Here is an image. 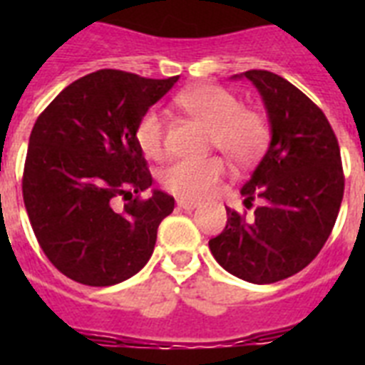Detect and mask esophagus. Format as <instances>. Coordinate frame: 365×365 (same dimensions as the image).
<instances>
[{"label":"esophagus","instance_id":"esophagus-1","mask_svg":"<svg viewBox=\"0 0 365 365\" xmlns=\"http://www.w3.org/2000/svg\"><path fill=\"white\" fill-rule=\"evenodd\" d=\"M178 206L183 208V210H195V208H199L200 202H195V200L187 199H178Z\"/></svg>","mask_w":365,"mask_h":365}]
</instances>
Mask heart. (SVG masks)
Returning <instances> with one entry per match:
<instances>
[{
  "mask_svg": "<svg viewBox=\"0 0 365 365\" xmlns=\"http://www.w3.org/2000/svg\"><path fill=\"white\" fill-rule=\"evenodd\" d=\"M178 106L210 130V143L237 165H252L265 151L269 126L265 117L246 110L237 94L217 85H199L178 94ZM165 115L148 110L138 119L134 140L148 159L165 155ZM225 163L220 157L178 159L159 174L160 185L182 199H205L225 178Z\"/></svg>",
  "mask_w": 365,
  "mask_h": 365,
  "instance_id": "heart-1",
  "label": "heart"
}]
</instances>
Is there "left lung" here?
<instances>
[{"mask_svg":"<svg viewBox=\"0 0 365 365\" xmlns=\"http://www.w3.org/2000/svg\"><path fill=\"white\" fill-rule=\"evenodd\" d=\"M246 77L265 104L271 143L240 193L254 217L227 208V225L210 239L227 272L252 284H272L305 269L328 240L339 214L345 176L328 119L284 77L250 70Z\"/></svg>","mask_w":365,"mask_h":365,"instance_id":"obj_1","label":"left lung"}]
</instances>
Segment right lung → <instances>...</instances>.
Wrapping results in <instances>:
<instances>
[{"instance_id": "obj_1", "label": "right lung", "mask_w": 365, "mask_h": 365, "mask_svg": "<svg viewBox=\"0 0 365 365\" xmlns=\"http://www.w3.org/2000/svg\"><path fill=\"white\" fill-rule=\"evenodd\" d=\"M180 76L145 79L100 70L77 79L37 117L26 155L22 195L36 239L71 280L113 286L153 254L157 229L174 210L134 140L138 119ZM123 196L129 202L115 209Z\"/></svg>"}]
</instances>
